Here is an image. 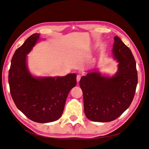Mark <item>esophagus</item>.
Returning <instances> with one entry per match:
<instances>
[{
	"mask_svg": "<svg viewBox=\"0 0 149 149\" xmlns=\"http://www.w3.org/2000/svg\"><path fill=\"white\" fill-rule=\"evenodd\" d=\"M80 79H81V76L79 74H78L77 76H76V81H77L78 83L79 82Z\"/></svg>",
	"mask_w": 149,
	"mask_h": 149,
	"instance_id": "1",
	"label": "esophagus"
}]
</instances>
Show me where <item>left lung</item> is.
Returning a JSON list of instances; mask_svg holds the SVG:
<instances>
[{
  "instance_id": "obj_1",
  "label": "left lung",
  "mask_w": 149,
  "mask_h": 149,
  "mask_svg": "<svg viewBox=\"0 0 149 149\" xmlns=\"http://www.w3.org/2000/svg\"><path fill=\"white\" fill-rule=\"evenodd\" d=\"M114 39L112 52L118 63L116 73L107 76L94 70L79 81L85 115L94 122L107 123L119 118L130 105L136 92L138 79L134 57L119 37Z\"/></svg>"
}]
</instances>
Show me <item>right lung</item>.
Masks as SVG:
<instances>
[{
  "mask_svg": "<svg viewBox=\"0 0 149 149\" xmlns=\"http://www.w3.org/2000/svg\"><path fill=\"white\" fill-rule=\"evenodd\" d=\"M41 38L34 33L17 49L11 60L8 83L17 107L29 119L48 123L60 118L68 95L76 85V74L35 76L27 65V55Z\"/></svg>",
  "mask_w": 149,
  "mask_h": 149,
  "instance_id": "right-lung-1",
  "label": "right lung"
}]
</instances>
